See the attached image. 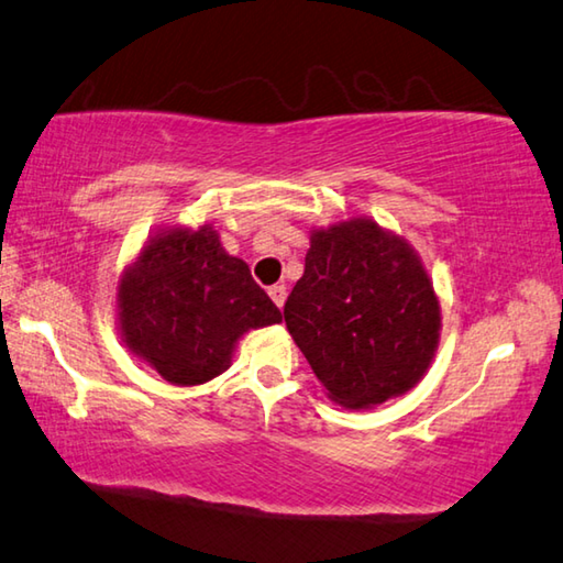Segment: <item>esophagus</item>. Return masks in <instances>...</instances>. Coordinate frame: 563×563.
I'll list each match as a JSON object with an SVG mask.
<instances>
[{"instance_id":"34e87169","label":"esophagus","mask_w":563,"mask_h":563,"mask_svg":"<svg viewBox=\"0 0 563 563\" xmlns=\"http://www.w3.org/2000/svg\"><path fill=\"white\" fill-rule=\"evenodd\" d=\"M269 297L276 307L282 309L284 301H287V287H284V284H274V287H269Z\"/></svg>"}]
</instances>
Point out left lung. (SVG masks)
<instances>
[{"label": "left lung", "mask_w": 563, "mask_h": 563, "mask_svg": "<svg viewBox=\"0 0 563 563\" xmlns=\"http://www.w3.org/2000/svg\"><path fill=\"white\" fill-rule=\"evenodd\" d=\"M284 321L329 396L353 410L416 386L440 336V307L420 260L371 220L311 234Z\"/></svg>", "instance_id": "left-lung-1"}]
</instances>
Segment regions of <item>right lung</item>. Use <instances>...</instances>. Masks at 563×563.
Returning <instances> with one entry per match:
<instances>
[{
    "instance_id": "1",
    "label": "right lung",
    "mask_w": 563,
    "mask_h": 563,
    "mask_svg": "<svg viewBox=\"0 0 563 563\" xmlns=\"http://www.w3.org/2000/svg\"><path fill=\"white\" fill-rule=\"evenodd\" d=\"M118 311L128 349L175 386L220 376L244 331L282 321L210 227L155 236L118 287Z\"/></svg>"
}]
</instances>
